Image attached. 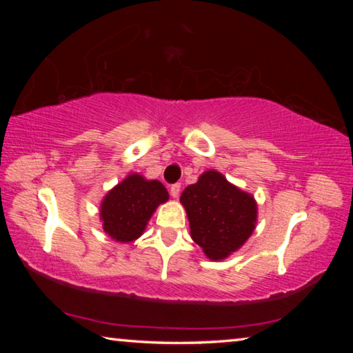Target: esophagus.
<instances>
[{
  "instance_id": "34e87169",
  "label": "esophagus",
  "mask_w": 353,
  "mask_h": 353,
  "mask_svg": "<svg viewBox=\"0 0 353 353\" xmlns=\"http://www.w3.org/2000/svg\"><path fill=\"white\" fill-rule=\"evenodd\" d=\"M170 194L172 196V198H177L179 194H181V183H174V185H171L170 187Z\"/></svg>"
}]
</instances>
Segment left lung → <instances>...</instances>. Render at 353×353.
<instances>
[{
  "mask_svg": "<svg viewBox=\"0 0 353 353\" xmlns=\"http://www.w3.org/2000/svg\"><path fill=\"white\" fill-rule=\"evenodd\" d=\"M190 235L213 261L224 260L249 240L259 207L248 191L230 183L216 170L202 172L181 194Z\"/></svg>",
  "mask_w": 353,
  "mask_h": 353,
  "instance_id": "left-lung-1",
  "label": "left lung"
}]
</instances>
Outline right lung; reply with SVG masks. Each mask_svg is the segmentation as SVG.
I'll return each mask as SVG.
<instances>
[{
    "instance_id": "obj_1",
    "label": "right lung",
    "mask_w": 353,
    "mask_h": 353,
    "mask_svg": "<svg viewBox=\"0 0 353 353\" xmlns=\"http://www.w3.org/2000/svg\"><path fill=\"white\" fill-rule=\"evenodd\" d=\"M168 199L170 194L162 182L130 172L101 201L103 229L117 243L135 241L143 235L157 207Z\"/></svg>"
}]
</instances>
